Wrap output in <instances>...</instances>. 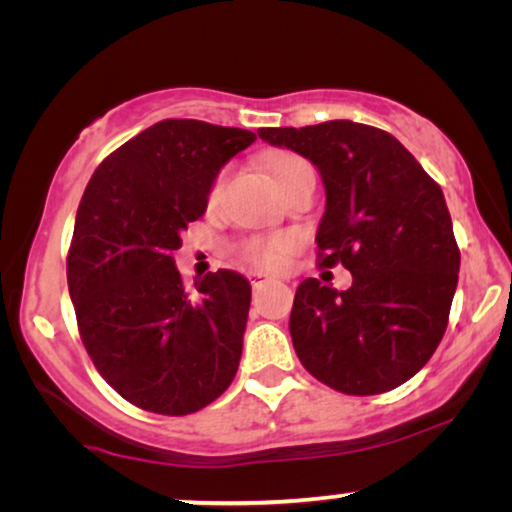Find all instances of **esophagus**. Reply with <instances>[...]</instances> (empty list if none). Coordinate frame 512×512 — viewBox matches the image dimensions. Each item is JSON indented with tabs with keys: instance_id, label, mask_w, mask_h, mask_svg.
I'll use <instances>...</instances> for the list:
<instances>
[{
	"instance_id": "obj_1",
	"label": "esophagus",
	"mask_w": 512,
	"mask_h": 512,
	"mask_svg": "<svg viewBox=\"0 0 512 512\" xmlns=\"http://www.w3.org/2000/svg\"><path fill=\"white\" fill-rule=\"evenodd\" d=\"M249 282H251V286H254V289H258V286H263V284H268L270 279L263 275V272H249Z\"/></svg>"
}]
</instances>
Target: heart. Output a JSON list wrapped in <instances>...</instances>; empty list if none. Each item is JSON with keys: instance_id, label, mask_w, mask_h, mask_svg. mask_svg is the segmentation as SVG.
I'll return each instance as SVG.
<instances>
[{"instance_id": "obj_1", "label": "heart", "mask_w": 512, "mask_h": 512, "mask_svg": "<svg viewBox=\"0 0 512 512\" xmlns=\"http://www.w3.org/2000/svg\"><path fill=\"white\" fill-rule=\"evenodd\" d=\"M270 174L275 179L279 191L289 184V181L296 177L298 172H303L310 167L305 158L296 156V153H277V156L270 158ZM223 179L219 177L209 188L207 193V207L212 209L221 198ZM296 249V237L291 235H275V237H251L242 244L240 254L249 265H254L258 270H277L279 265L286 261V256Z\"/></svg>"}]
</instances>
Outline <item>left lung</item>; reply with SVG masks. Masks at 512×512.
Masks as SVG:
<instances>
[{"mask_svg":"<svg viewBox=\"0 0 512 512\" xmlns=\"http://www.w3.org/2000/svg\"><path fill=\"white\" fill-rule=\"evenodd\" d=\"M258 137L317 167L326 188L317 261L352 272L347 291L312 277L298 286L289 331L300 363L349 396L401 387L436 352L457 291L461 256L443 191L373 125L328 121Z\"/></svg>","mask_w":512,"mask_h":512,"instance_id":"1","label":"left lung"}]
</instances>
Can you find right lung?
<instances>
[{
    "instance_id": "obj_1",
    "label": "right lung",
    "mask_w": 512,
    "mask_h": 512,
    "mask_svg": "<svg viewBox=\"0 0 512 512\" xmlns=\"http://www.w3.org/2000/svg\"><path fill=\"white\" fill-rule=\"evenodd\" d=\"M256 135L160 121L97 167L83 191L67 284L83 347L125 401L181 417L216 401L240 366L251 286L233 270L186 289L172 254L216 174Z\"/></svg>"
}]
</instances>
